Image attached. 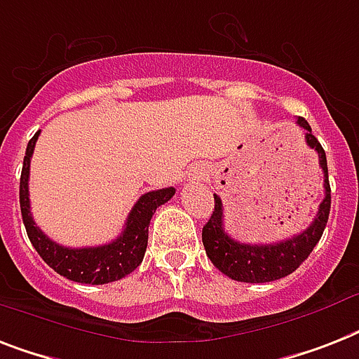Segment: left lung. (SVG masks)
Here are the masks:
<instances>
[{
    "mask_svg": "<svg viewBox=\"0 0 359 359\" xmlns=\"http://www.w3.org/2000/svg\"><path fill=\"white\" fill-rule=\"evenodd\" d=\"M297 123L306 130V144L319 154V165L325 175V199L319 205L316 219L311 221V225L306 230L276 243L252 245V243H240L226 234L223 225V203L217 195H214V212L210 215L208 223L203 226V245L212 264L232 280L262 284V282L284 278L310 256L313 247L321 240L332 203L326 154L319 140L311 134L310 123L304 118L297 119Z\"/></svg>",
    "mask_w": 359,
    "mask_h": 359,
    "instance_id": "8db88e82",
    "label": "left lung"
}]
</instances>
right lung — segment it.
Segmentation results:
<instances>
[{"mask_svg":"<svg viewBox=\"0 0 359 359\" xmlns=\"http://www.w3.org/2000/svg\"><path fill=\"white\" fill-rule=\"evenodd\" d=\"M38 134L40 130L29 140L27 151L23 156L22 177H20L22 219L29 240L38 255L42 256V260L51 269L57 271L58 275L79 284H109L133 273L144 260L147 238H149V223L154 210L173 197L175 188L154 189L142 195L130 210L123 232L107 245L83 247V249L58 245L34 225L31 205H29V165H31V156H33Z\"/></svg>","mask_w":359,"mask_h":359,"instance_id":"add662e5","label":"right lung"}]
</instances>
